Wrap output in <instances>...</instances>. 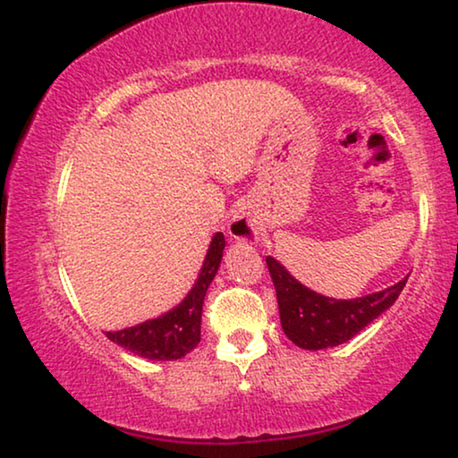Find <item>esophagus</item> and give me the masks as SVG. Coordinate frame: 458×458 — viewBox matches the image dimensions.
Segmentation results:
<instances>
[{
	"label": "esophagus",
	"mask_w": 458,
	"mask_h": 458,
	"mask_svg": "<svg viewBox=\"0 0 458 458\" xmlns=\"http://www.w3.org/2000/svg\"><path fill=\"white\" fill-rule=\"evenodd\" d=\"M259 231H260V227H259V223H256V218L246 215V212L235 215L229 223V235L237 242L254 243L256 240H259Z\"/></svg>",
	"instance_id": "1"
}]
</instances>
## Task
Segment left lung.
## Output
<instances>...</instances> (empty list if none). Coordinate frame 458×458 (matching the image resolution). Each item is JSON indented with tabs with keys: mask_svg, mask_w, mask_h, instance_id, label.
<instances>
[{
	"mask_svg": "<svg viewBox=\"0 0 458 458\" xmlns=\"http://www.w3.org/2000/svg\"><path fill=\"white\" fill-rule=\"evenodd\" d=\"M267 267L277 292L281 327L296 346L304 350L334 348L352 340L396 302L409 279L404 277L386 290L362 298L335 300L309 290L273 256H267Z\"/></svg>",
	"mask_w": 458,
	"mask_h": 458,
	"instance_id": "obj_1",
	"label": "left lung"
}]
</instances>
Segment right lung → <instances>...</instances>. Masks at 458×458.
I'll list each match as a JSON object with an SVG mask.
<instances>
[{
  "label": "right lung",
  "instance_id": "add662e5",
  "mask_svg": "<svg viewBox=\"0 0 458 458\" xmlns=\"http://www.w3.org/2000/svg\"><path fill=\"white\" fill-rule=\"evenodd\" d=\"M223 250L225 235L216 233L210 242L198 281L179 306H174L165 315L135 325V327L108 331L106 337L149 360H177L187 352H191L199 342L204 298L218 267H221Z\"/></svg>",
  "mask_w": 458,
  "mask_h": 458
}]
</instances>
